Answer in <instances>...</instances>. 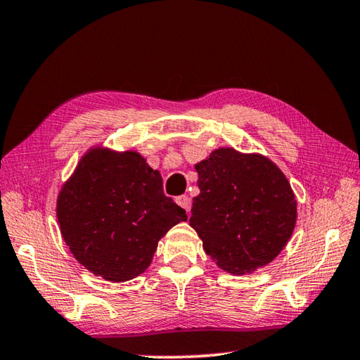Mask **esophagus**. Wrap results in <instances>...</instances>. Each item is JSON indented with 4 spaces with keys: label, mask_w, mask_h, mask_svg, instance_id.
I'll use <instances>...</instances> for the list:
<instances>
[{
    "label": "esophagus",
    "mask_w": 360,
    "mask_h": 360,
    "mask_svg": "<svg viewBox=\"0 0 360 360\" xmlns=\"http://www.w3.org/2000/svg\"><path fill=\"white\" fill-rule=\"evenodd\" d=\"M175 202H177L179 207H181L183 210H186V211L191 210V199L188 195H179L177 199H175Z\"/></svg>",
    "instance_id": "esophagus-1"
}]
</instances>
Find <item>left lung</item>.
I'll return each instance as SVG.
<instances>
[{"instance_id":"1","label":"left lung","mask_w":360,"mask_h":360,"mask_svg":"<svg viewBox=\"0 0 360 360\" xmlns=\"http://www.w3.org/2000/svg\"><path fill=\"white\" fill-rule=\"evenodd\" d=\"M200 194L189 225L207 255L229 274L244 275L272 262L288 244L297 202L285 175L266 157L217 149L195 165Z\"/></svg>"}]
</instances>
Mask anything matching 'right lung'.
<instances>
[{"label":"right lung","mask_w":360,"mask_h":360,"mask_svg":"<svg viewBox=\"0 0 360 360\" xmlns=\"http://www.w3.org/2000/svg\"><path fill=\"white\" fill-rule=\"evenodd\" d=\"M57 219L84 267L122 283L149 267L158 240L188 216L139 153L91 149L58 194Z\"/></svg>","instance_id":"obj_1"}]
</instances>
